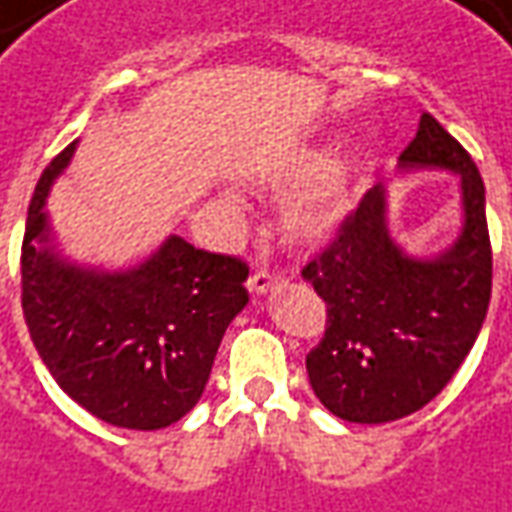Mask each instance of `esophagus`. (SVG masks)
<instances>
[{
	"mask_svg": "<svg viewBox=\"0 0 512 512\" xmlns=\"http://www.w3.org/2000/svg\"><path fill=\"white\" fill-rule=\"evenodd\" d=\"M281 284H284V278L278 276V273H270V270H256V273L248 278V290L253 292V295H264V292L276 290Z\"/></svg>",
	"mask_w": 512,
	"mask_h": 512,
	"instance_id": "esophagus-1",
	"label": "esophagus"
}]
</instances>
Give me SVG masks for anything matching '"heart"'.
Instances as JSON below:
<instances>
[{"label":"heart","mask_w":512,"mask_h":512,"mask_svg":"<svg viewBox=\"0 0 512 512\" xmlns=\"http://www.w3.org/2000/svg\"><path fill=\"white\" fill-rule=\"evenodd\" d=\"M326 158L323 155H306L298 161V167H292L287 175V189L305 186L315 180L312 187H306L301 195H295L284 209V231L292 242H320L343 222L345 209H348V169L331 167L323 175Z\"/></svg>","instance_id":"heart-1"}]
</instances>
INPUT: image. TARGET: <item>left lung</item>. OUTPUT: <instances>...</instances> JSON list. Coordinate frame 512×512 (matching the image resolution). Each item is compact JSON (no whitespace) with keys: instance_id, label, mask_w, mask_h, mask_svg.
<instances>
[{"instance_id":"8db88e82","label":"left lung","mask_w":512,"mask_h":512,"mask_svg":"<svg viewBox=\"0 0 512 512\" xmlns=\"http://www.w3.org/2000/svg\"><path fill=\"white\" fill-rule=\"evenodd\" d=\"M398 167L460 175L463 231L454 245L432 259L404 253L387 228L379 183L301 270L329 317L306 357L309 384L326 410L351 424H387L426 407L474 348L491 303L485 183L474 158L424 114Z\"/></svg>"}]
</instances>
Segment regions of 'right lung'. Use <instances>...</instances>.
Here are the masks:
<instances>
[{"mask_svg":"<svg viewBox=\"0 0 512 512\" xmlns=\"http://www.w3.org/2000/svg\"><path fill=\"white\" fill-rule=\"evenodd\" d=\"M74 147L49 161L27 209L24 320L52 379L83 410L122 429H164L203 396L222 334L248 303V264L181 236L130 270L63 259L44 206Z\"/></svg>","mask_w":512,"mask_h":512,"instance_id":"right-lung-1","label":"right lung"}]
</instances>
